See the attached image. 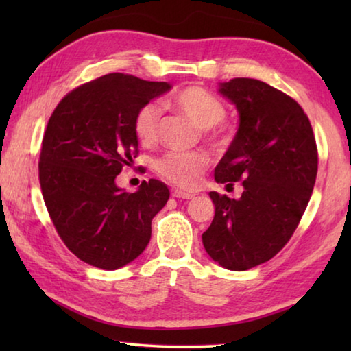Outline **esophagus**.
<instances>
[{"mask_svg":"<svg viewBox=\"0 0 351 351\" xmlns=\"http://www.w3.org/2000/svg\"><path fill=\"white\" fill-rule=\"evenodd\" d=\"M171 195H173L175 198H182V199H192L195 195L193 193H187V192H182V190H178L175 189L173 192H171Z\"/></svg>","mask_w":351,"mask_h":351,"instance_id":"34e87169","label":"esophagus"}]
</instances>
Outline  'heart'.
<instances>
[{
  "mask_svg": "<svg viewBox=\"0 0 351 351\" xmlns=\"http://www.w3.org/2000/svg\"><path fill=\"white\" fill-rule=\"evenodd\" d=\"M170 105L184 112L189 119L204 128L207 134L217 142H223V136L215 132L226 117V106L215 94L201 86H186L170 97ZM161 108L158 104L150 102L136 112L133 130L141 144L148 145L154 142L158 134ZM209 165V159L198 152H169L159 158L154 169L165 181L181 189H193L199 176Z\"/></svg>",
  "mask_w": 351,
  "mask_h": 351,
  "instance_id": "obj_1",
  "label": "heart"
}]
</instances>
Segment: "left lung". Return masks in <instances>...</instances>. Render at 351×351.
<instances>
[{
    "label": "left lung",
    "mask_w": 351,
    "mask_h": 351,
    "mask_svg": "<svg viewBox=\"0 0 351 351\" xmlns=\"http://www.w3.org/2000/svg\"><path fill=\"white\" fill-rule=\"evenodd\" d=\"M218 93L239 111V130L215 167V181L241 182L239 199L210 192L215 217L203 234L219 266L246 271L287 245L311 198L317 147L302 106L255 79L219 83Z\"/></svg>",
    "instance_id": "left-lung-1"
}]
</instances>
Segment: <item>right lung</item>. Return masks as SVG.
I'll use <instances>...</instances> for the list:
<instances>
[{"mask_svg": "<svg viewBox=\"0 0 351 351\" xmlns=\"http://www.w3.org/2000/svg\"><path fill=\"white\" fill-rule=\"evenodd\" d=\"M167 82L112 73L62 99L47 122L38 173L52 223L71 252L114 271L144 252L152 219L170 197L164 182H142L134 193L116 176L138 154L136 112L170 91Z\"/></svg>", "mask_w": 351, "mask_h": 351, "instance_id": "add662e5", "label": "right lung"}]
</instances>
